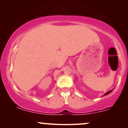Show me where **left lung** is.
I'll list each match as a JSON object with an SVG mask.
<instances>
[{
    "instance_id": "8db88e82",
    "label": "left lung",
    "mask_w": 128,
    "mask_h": 128,
    "mask_svg": "<svg viewBox=\"0 0 128 128\" xmlns=\"http://www.w3.org/2000/svg\"><path fill=\"white\" fill-rule=\"evenodd\" d=\"M113 90H114V89H112V90H109V91H108V92H106V93H105L104 95H103V96H106V95L109 94V93H111V92L113 91Z\"/></svg>"
}]
</instances>
